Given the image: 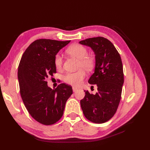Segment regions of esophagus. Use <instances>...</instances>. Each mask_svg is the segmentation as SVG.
Here are the masks:
<instances>
[{
	"instance_id": "34e87169",
	"label": "esophagus",
	"mask_w": 150,
	"mask_h": 150,
	"mask_svg": "<svg viewBox=\"0 0 150 150\" xmlns=\"http://www.w3.org/2000/svg\"><path fill=\"white\" fill-rule=\"evenodd\" d=\"M72 90H73V92H76V91L78 90V89L76 88H74V87H73V88H72Z\"/></svg>"
}]
</instances>
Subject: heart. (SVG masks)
Listing matches in <instances>:
<instances>
[{"label": "heart", "instance_id": "obj_1", "mask_svg": "<svg viewBox=\"0 0 150 150\" xmlns=\"http://www.w3.org/2000/svg\"><path fill=\"white\" fill-rule=\"evenodd\" d=\"M67 52L71 56L78 59V71L74 72H69L64 76V82L78 87L82 84L86 78V72L84 70L89 71L93 69L95 64L94 57L88 54V49L86 47L79 44H74L67 49ZM54 64L57 69H61L62 66V57L59 54H57L54 57Z\"/></svg>", "mask_w": 150, "mask_h": 150}]
</instances>
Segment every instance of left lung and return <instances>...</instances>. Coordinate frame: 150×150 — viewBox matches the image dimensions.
<instances>
[{"label": "left lung", "instance_id": "1", "mask_svg": "<svg viewBox=\"0 0 150 150\" xmlns=\"http://www.w3.org/2000/svg\"><path fill=\"white\" fill-rule=\"evenodd\" d=\"M79 43L94 52L96 66L88 83L98 86L96 94L85 91L81 106L86 119L94 123H104L115 115L121 100L124 83L121 59L114 45L103 37L86 39Z\"/></svg>", "mask_w": 150, "mask_h": 150}]
</instances>
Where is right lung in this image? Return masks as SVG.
<instances>
[{
    "label": "right lung",
    "instance_id": "right-lung-1",
    "mask_svg": "<svg viewBox=\"0 0 150 150\" xmlns=\"http://www.w3.org/2000/svg\"><path fill=\"white\" fill-rule=\"evenodd\" d=\"M70 41L36 40L26 49L18 67L22 101L30 116L44 125H52L61 118L66 103L72 94L69 85L61 83L51 89L47 82L48 77L56 73L55 56Z\"/></svg>",
    "mask_w": 150,
    "mask_h": 150
}]
</instances>
